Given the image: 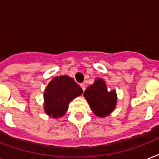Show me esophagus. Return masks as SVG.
<instances>
[{"label":"esophagus","instance_id":"obj_1","mask_svg":"<svg viewBox=\"0 0 159 159\" xmlns=\"http://www.w3.org/2000/svg\"><path fill=\"white\" fill-rule=\"evenodd\" d=\"M80 87H82V91L84 92L85 90H86V86H85V84H83V83H82V84H80Z\"/></svg>","mask_w":159,"mask_h":159}]
</instances>
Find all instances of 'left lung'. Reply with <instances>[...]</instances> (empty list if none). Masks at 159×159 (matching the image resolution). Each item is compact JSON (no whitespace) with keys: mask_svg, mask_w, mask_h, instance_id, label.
I'll list each match as a JSON object with an SVG mask.
<instances>
[{"mask_svg":"<svg viewBox=\"0 0 159 159\" xmlns=\"http://www.w3.org/2000/svg\"><path fill=\"white\" fill-rule=\"evenodd\" d=\"M83 96L93 113L100 118H104L112 113L117 104L116 90L108 91L106 82L100 77L87 87Z\"/></svg>","mask_w":159,"mask_h":159,"instance_id":"1","label":"left lung"}]
</instances>
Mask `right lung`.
Masks as SVG:
<instances>
[{
  "mask_svg": "<svg viewBox=\"0 0 159 159\" xmlns=\"http://www.w3.org/2000/svg\"><path fill=\"white\" fill-rule=\"evenodd\" d=\"M82 89L68 76L55 77L43 92V110L52 118H59L66 114L72 100L82 94Z\"/></svg>",
  "mask_w": 159,
  "mask_h": 159,
  "instance_id": "obj_1",
  "label": "right lung"
}]
</instances>
